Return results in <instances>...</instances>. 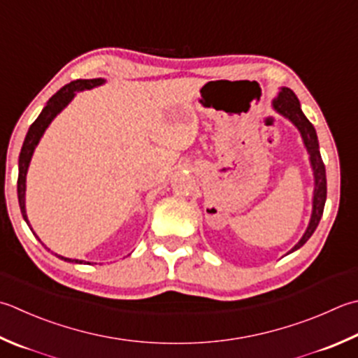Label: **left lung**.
Segmentation results:
<instances>
[{
    "label": "left lung",
    "instance_id": "1",
    "mask_svg": "<svg viewBox=\"0 0 358 358\" xmlns=\"http://www.w3.org/2000/svg\"><path fill=\"white\" fill-rule=\"evenodd\" d=\"M273 105L275 108L279 111V113L287 116L290 121L296 125L298 130L301 131V136L304 139V144L307 147V152L310 153V161H312V167H313V173H315V192H313V211H312V219L309 223V228L303 236L295 247L292 248V251H295L298 248L303 247V245L310 239V236L313 234V231L317 229L318 223L321 220V215H323L324 211V203H326V194H327V186H326V167L323 159H321V153H320V145H318V138H317V131H315L312 122L307 119L301 110V105L296 94L293 93L290 88H282L281 93L273 101ZM290 251V253H292Z\"/></svg>",
    "mask_w": 358,
    "mask_h": 358
}]
</instances>
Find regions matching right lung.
<instances>
[{"label":"right lung","mask_w":358,"mask_h":358,"mask_svg":"<svg viewBox=\"0 0 358 358\" xmlns=\"http://www.w3.org/2000/svg\"><path fill=\"white\" fill-rule=\"evenodd\" d=\"M103 83L102 79H87V80H73L69 82L68 85H65L63 88H60L57 93H55L51 99L48 101L46 107L41 111L40 116L35 119L32 122V125L27 130V135L24 138V143L23 147H21V152H20V159H18V186H17V191H18V201H20V209H21V214H23V219L27 222V215H26V208H24V192H26V173H27V167H29V161L31 157L34 153L35 145L38 144L41 135H43V131L46 130V127L49 124H51L52 119L55 117V115L59 113V111L65 107V105L73 99L76 91H80V90H90L93 87H97ZM27 225H29V222H27ZM63 261H68V262H76V264H82V261H77V259H68V257H62L59 256Z\"/></svg>","instance_id":"add662e5"}]
</instances>
